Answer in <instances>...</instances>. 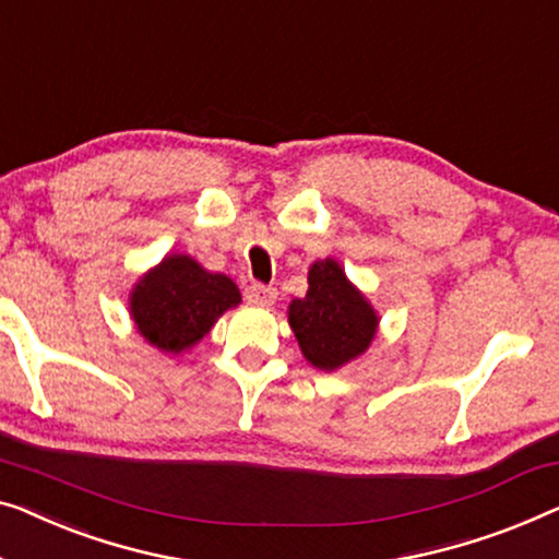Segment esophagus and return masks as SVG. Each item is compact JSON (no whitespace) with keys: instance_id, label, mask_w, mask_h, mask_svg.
Returning <instances> with one entry per match:
<instances>
[{"instance_id":"obj_1","label":"esophagus","mask_w":559,"mask_h":559,"mask_svg":"<svg viewBox=\"0 0 559 559\" xmlns=\"http://www.w3.org/2000/svg\"><path fill=\"white\" fill-rule=\"evenodd\" d=\"M245 297H247V302H252V305L270 307V305H274V299H277V289L264 287V285H260V282H254V285H249L245 289Z\"/></svg>"}]
</instances>
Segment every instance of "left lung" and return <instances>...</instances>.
<instances>
[{
	"label": "left lung",
	"mask_w": 559,
	"mask_h": 559,
	"mask_svg": "<svg viewBox=\"0 0 559 559\" xmlns=\"http://www.w3.org/2000/svg\"><path fill=\"white\" fill-rule=\"evenodd\" d=\"M307 285V295L289 302V328L305 358L330 373L368 350L380 318L335 260L314 262Z\"/></svg>",
	"instance_id": "left-lung-1"
}]
</instances>
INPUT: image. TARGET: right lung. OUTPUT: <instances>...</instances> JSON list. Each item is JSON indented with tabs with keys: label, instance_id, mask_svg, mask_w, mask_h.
<instances>
[{
	"label": "right lung",
	"instance_id": "obj_1",
	"mask_svg": "<svg viewBox=\"0 0 559 559\" xmlns=\"http://www.w3.org/2000/svg\"><path fill=\"white\" fill-rule=\"evenodd\" d=\"M239 302V287L226 274L206 272L189 254L164 257L135 282L128 299L139 333L174 355L197 345Z\"/></svg>",
	"mask_w": 559,
	"mask_h": 559
}]
</instances>
